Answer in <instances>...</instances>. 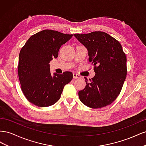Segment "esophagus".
<instances>
[{"mask_svg": "<svg viewBox=\"0 0 146 146\" xmlns=\"http://www.w3.org/2000/svg\"><path fill=\"white\" fill-rule=\"evenodd\" d=\"M73 78L74 79H77V78H81V76H80V75H78L76 73H73Z\"/></svg>", "mask_w": 146, "mask_h": 146, "instance_id": "34e87169", "label": "esophagus"}]
</instances>
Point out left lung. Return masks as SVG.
<instances>
[{
    "label": "left lung",
    "instance_id": "8db88e82",
    "mask_svg": "<svg viewBox=\"0 0 146 146\" xmlns=\"http://www.w3.org/2000/svg\"><path fill=\"white\" fill-rule=\"evenodd\" d=\"M88 50L89 61L94 66L95 76L85 77V89L78 91L82 102L91 108L112 104L120 94L127 76V57L117 39L97 31L74 34Z\"/></svg>",
    "mask_w": 146,
    "mask_h": 146
}]
</instances>
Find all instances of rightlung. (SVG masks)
<instances>
[{
	"mask_svg": "<svg viewBox=\"0 0 146 146\" xmlns=\"http://www.w3.org/2000/svg\"><path fill=\"white\" fill-rule=\"evenodd\" d=\"M72 35L44 30L32 35L19 53L18 76L21 90L30 103L39 107H49L58 101L64 86L72 80L71 72L51 76L50 61L58 56L61 45Z\"/></svg>",
	"mask_w": 146,
	"mask_h": 146,
	"instance_id": "right-lung-1",
	"label": "right lung"
}]
</instances>
